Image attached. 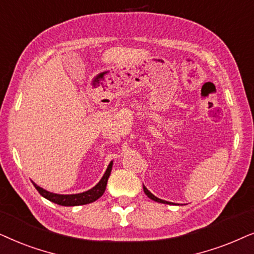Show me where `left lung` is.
Segmentation results:
<instances>
[{
	"label": "left lung",
	"instance_id": "obj_1",
	"mask_svg": "<svg viewBox=\"0 0 254 254\" xmlns=\"http://www.w3.org/2000/svg\"><path fill=\"white\" fill-rule=\"evenodd\" d=\"M143 189H144V191H145V194H146L148 197L151 198V200H153V201H155V202H160V203H170V202H166V201H164V200H160V198H158L157 196H154L153 194H152V192L148 190V189L145 187V186H143ZM171 204V203H170Z\"/></svg>",
	"mask_w": 254,
	"mask_h": 254
}]
</instances>
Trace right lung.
I'll return each mask as SVG.
<instances>
[{"instance_id": "1", "label": "right lung", "mask_w": 254, "mask_h": 254, "mask_svg": "<svg viewBox=\"0 0 254 254\" xmlns=\"http://www.w3.org/2000/svg\"><path fill=\"white\" fill-rule=\"evenodd\" d=\"M111 168H113V162H110L109 166H108L106 173H104L103 178L101 179V181L97 184L95 187L89 189V190L81 192V194H72V195H59V194H53L45 190V189L40 188L39 186L33 184L35 188L38 190V192L43 197L47 198V200L57 203L59 205H65V207H74V205H82L88 204L95 202L97 198H100L103 195L104 190H106L108 179H109Z\"/></svg>"}]
</instances>
